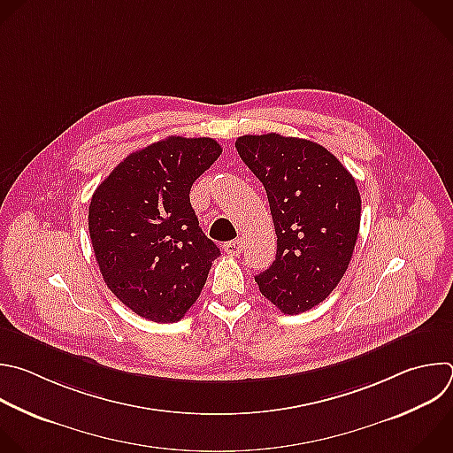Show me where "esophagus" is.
<instances>
[{
    "label": "esophagus",
    "instance_id": "esophagus-1",
    "mask_svg": "<svg viewBox=\"0 0 453 453\" xmlns=\"http://www.w3.org/2000/svg\"><path fill=\"white\" fill-rule=\"evenodd\" d=\"M243 249V242L242 240H233V242H226L224 243V252L229 256H240Z\"/></svg>",
    "mask_w": 453,
    "mask_h": 453
}]
</instances>
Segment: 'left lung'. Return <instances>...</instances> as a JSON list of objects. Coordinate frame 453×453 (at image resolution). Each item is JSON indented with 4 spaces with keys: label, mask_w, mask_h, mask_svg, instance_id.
Masks as SVG:
<instances>
[{
    "label": "left lung",
    "mask_w": 453,
    "mask_h": 453,
    "mask_svg": "<svg viewBox=\"0 0 453 453\" xmlns=\"http://www.w3.org/2000/svg\"><path fill=\"white\" fill-rule=\"evenodd\" d=\"M234 145L266 190L277 234L275 261L254 280L280 313L310 311L349 268L361 222L356 180L306 138L243 134Z\"/></svg>",
    "instance_id": "1"
}]
</instances>
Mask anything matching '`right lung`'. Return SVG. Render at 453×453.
<instances>
[{
	"label": "right lung",
	"mask_w": 453,
	"mask_h": 453,
	"mask_svg": "<svg viewBox=\"0 0 453 453\" xmlns=\"http://www.w3.org/2000/svg\"><path fill=\"white\" fill-rule=\"evenodd\" d=\"M220 153L213 138L169 136L124 158L90 199L88 233L103 279L145 320L180 322L220 256L190 204L194 181Z\"/></svg>",
	"instance_id": "obj_1"
}]
</instances>
